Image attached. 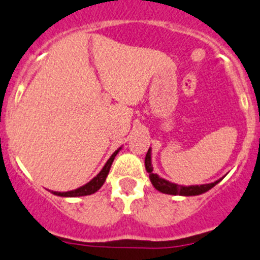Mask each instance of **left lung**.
<instances>
[{"mask_svg":"<svg viewBox=\"0 0 260 260\" xmlns=\"http://www.w3.org/2000/svg\"><path fill=\"white\" fill-rule=\"evenodd\" d=\"M151 147L148 148V152L146 154L145 158V166H146V171L149 174V180H151L152 185L156 190H158L159 192L162 193H167V195H180V196H196V195H201V193L206 192L210 188L214 187L216 183H219L220 181L222 180L219 179L216 180L215 182L211 183H204V185H191V186H182V185H177V183L170 182L169 180H165L162 177H159L157 174H153V167H152V159H151Z\"/></svg>","mask_w":260,"mask_h":260,"instance_id":"8db88e82","label":"left lung"}]
</instances>
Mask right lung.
Segmentation results:
<instances>
[{
    "instance_id": "add662e5",
    "label": "right lung",
    "mask_w": 260,
    "mask_h": 260,
    "mask_svg": "<svg viewBox=\"0 0 260 260\" xmlns=\"http://www.w3.org/2000/svg\"><path fill=\"white\" fill-rule=\"evenodd\" d=\"M120 149H122V147H119V148H118L117 151H115L114 153L109 157V159L106 162V165H104L103 169L101 170V172H99V174L96 175L94 179H91L90 181H89L88 183H85V185L80 186V187L75 188V190H72V191H65V192L51 191V193H54V195H56V196H61V198H79V196L91 195V193L96 192V191H98L99 188L103 186V183L106 182V179H107V176H108L112 164H113L115 156H117L118 152H119Z\"/></svg>"
}]
</instances>
